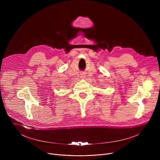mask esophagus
Segmentation results:
<instances>
[{"instance_id":"34e87169","label":"esophagus","mask_w":160,"mask_h":160,"mask_svg":"<svg viewBox=\"0 0 160 160\" xmlns=\"http://www.w3.org/2000/svg\"><path fill=\"white\" fill-rule=\"evenodd\" d=\"M82 77H84V75H83H83H82Z\"/></svg>"}]
</instances>
